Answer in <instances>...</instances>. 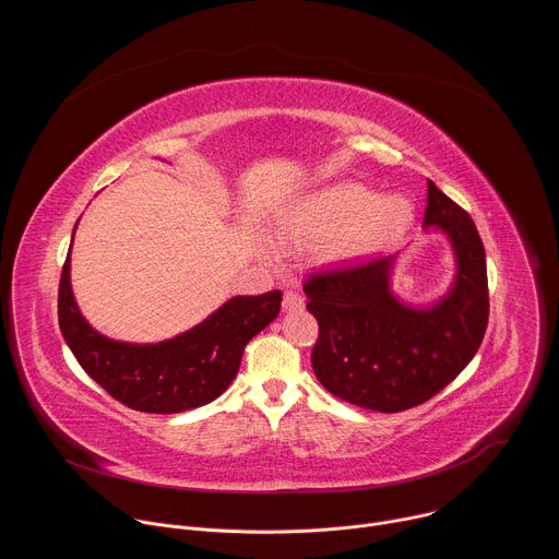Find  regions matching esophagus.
<instances>
[{
  "mask_svg": "<svg viewBox=\"0 0 559 559\" xmlns=\"http://www.w3.org/2000/svg\"><path fill=\"white\" fill-rule=\"evenodd\" d=\"M302 305H305V300H302V296L298 292H285V296H283V309L285 311L302 309Z\"/></svg>",
  "mask_w": 559,
  "mask_h": 559,
  "instance_id": "esophagus-1",
  "label": "esophagus"
}]
</instances>
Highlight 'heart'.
Returning <instances> with one entry per match:
<instances>
[{"label": "heart", "mask_w": 559, "mask_h": 559, "mask_svg": "<svg viewBox=\"0 0 559 559\" xmlns=\"http://www.w3.org/2000/svg\"><path fill=\"white\" fill-rule=\"evenodd\" d=\"M412 216V203L403 197H376L360 183H338L305 199L281 231L287 241L332 238L330 254L349 261L391 243Z\"/></svg>", "instance_id": "obj_1"}]
</instances>
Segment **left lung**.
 <instances>
[{"label":"left lung","mask_w":559,"mask_h":559,"mask_svg":"<svg viewBox=\"0 0 559 559\" xmlns=\"http://www.w3.org/2000/svg\"><path fill=\"white\" fill-rule=\"evenodd\" d=\"M423 225L442 229L457 272L431 307L397 300L389 287L393 257L316 272L302 289L318 321L311 367L345 403L395 414L442 391L480 349L489 323L487 257L473 218L433 181Z\"/></svg>","instance_id":"left-lung-1"}]
</instances>
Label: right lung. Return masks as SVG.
I'll return each mask as SVG.
<instances>
[{
    "label": "right lung",
    "mask_w": 559,
    "mask_h": 559,
    "mask_svg": "<svg viewBox=\"0 0 559 559\" xmlns=\"http://www.w3.org/2000/svg\"><path fill=\"white\" fill-rule=\"evenodd\" d=\"M281 300L278 289L234 296L203 323L170 341L119 343L95 332L79 311L70 287L68 252L57 313L59 330L76 362L115 401L145 414H181L212 403L229 386L246 345L278 316Z\"/></svg>",
    "instance_id": "add662e5"
}]
</instances>
